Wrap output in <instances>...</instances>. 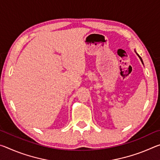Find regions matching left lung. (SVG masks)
Wrapping results in <instances>:
<instances>
[{
    "instance_id": "1",
    "label": "left lung",
    "mask_w": 160,
    "mask_h": 160,
    "mask_svg": "<svg viewBox=\"0 0 160 160\" xmlns=\"http://www.w3.org/2000/svg\"><path fill=\"white\" fill-rule=\"evenodd\" d=\"M135 52H136V51H135ZM136 54H137V55H138V57L140 58V61H141V62H142V64H143V62H142V58H141V57H140V56L138 55V54L137 53H136Z\"/></svg>"
}]
</instances>
